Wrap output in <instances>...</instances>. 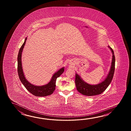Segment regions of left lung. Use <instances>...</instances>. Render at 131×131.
<instances>
[{
	"label": "left lung",
	"instance_id": "obj_1",
	"mask_svg": "<svg viewBox=\"0 0 131 131\" xmlns=\"http://www.w3.org/2000/svg\"><path fill=\"white\" fill-rule=\"evenodd\" d=\"M108 47L111 49L112 53V59L109 73L103 81L96 85H90L85 82L77 73L75 74V82L76 89L81 94L86 96L100 95L106 90L111 83L115 71V58L114 51L112 48L109 46Z\"/></svg>",
	"mask_w": 131,
	"mask_h": 131
}]
</instances>
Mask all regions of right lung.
Listing matches in <instances>:
<instances>
[{
  "label": "right lung",
  "instance_id": "add662e5",
  "mask_svg": "<svg viewBox=\"0 0 131 131\" xmlns=\"http://www.w3.org/2000/svg\"><path fill=\"white\" fill-rule=\"evenodd\" d=\"M27 37L25 38V41L20 48L19 51L17 60H18V73L20 81H21L23 85L25 86L26 89L29 92L35 96H46L49 95L53 93L56 88V81L57 78H58L64 72V67H62L58 70L53 74L50 81L48 83L41 86H37L34 85L29 82L25 78L24 72L22 69V63H21V54L23 48L26 43Z\"/></svg>",
  "mask_w": 131,
  "mask_h": 131
}]
</instances>
